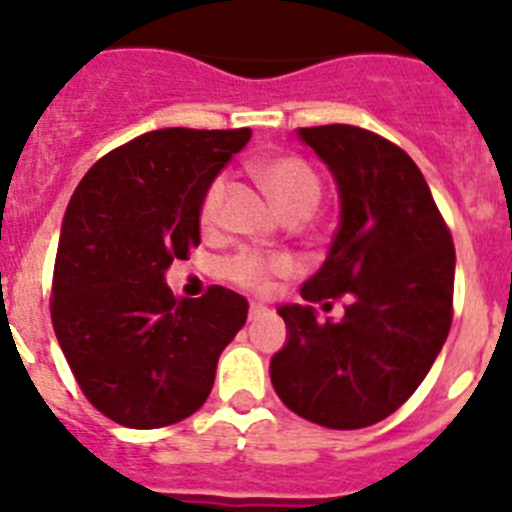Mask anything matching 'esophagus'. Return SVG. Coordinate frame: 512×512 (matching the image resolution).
I'll return each mask as SVG.
<instances>
[{
    "label": "esophagus",
    "mask_w": 512,
    "mask_h": 512,
    "mask_svg": "<svg viewBox=\"0 0 512 512\" xmlns=\"http://www.w3.org/2000/svg\"><path fill=\"white\" fill-rule=\"evenodd\" d=\"M264 315H269V307L259 305V302H251V307H248V320H259Z\"/></svg>",
    "instance_id": "34e87169"
}]
</instances>
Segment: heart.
<instances>
[{"instance_id": "b5f03b06", "label": "heart", "mask_w": 512, "mask_h": 512, "mask_svg": "<svg viewBox=\"0 0 512 512\" xmlns=\"http://www.w3.org/2000/svg\"><path fill=\"white\" fill-rule=\"evenodd\" d=\"M256 182L264 187L271 202L279 207L284 217L289 220H302L318 207L323 197V182H320L318 171L307 164L300 156H269L261 158L251 166ZM225 176H215L207 184L205 194L200 200V228L202 233H212L220 220V207L225 200ZM292 261L287 256H259V253H238L233 259L223 264V277L235 287L246 289V292H269L271 282L277 277L292 274Z\"/></svg>"}]
</instances>
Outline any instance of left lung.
I'll list each match as a JSON object with an SVG mask.
<instances>
[{"mask_svg": "<svg viewBox=\"0 0 512 512\" xmlns=\"http://www.w3.org/2000/svg\"><path fill=\"white\" fill-rule=\"evenodd\" d=\"M333 171L341 225L328 259L302 284L307 302L346 295L338 323L284 305L287 346L271 384L292 413L354 431L395 413L418 390L454 318V241L413 158L356 125L300 128ZM330 305V302H325Z\"/></svg>", "mask_w": 512, "mask_h": 512, "instance_id": "left-lung-1", "label": "left lung"}]
</instances>
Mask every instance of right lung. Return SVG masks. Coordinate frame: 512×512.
<instances>
[{
	"mask_svg": "<svg viewBox=\"0 0 512 512\" xmlns=\"http://www.w3.org/2000/svg\"><path fill=\"white\" fill-rule=\"evenodd\" d=\"M251 130H151L102 156L76 187L53 266L51 320L76 384L128 428H164L205 405L248 302L212 284L176 300L164 271L200 246L207 184Z\"/></svg>",
	"mask_w": 512,
	"mask_h": 512,
	"instance_id": "right-lung-1",
	"label": "right lung"
}]
</instances>
